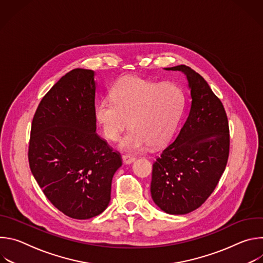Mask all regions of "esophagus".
<instances>
[{
	"label": "esophagus",
	"instance_id": "1",
	"mask_svg": "<svg viewBox=\"0 0 263 263\" xmlns=\"http://www.w3.org/2000/svg\"><path fill=\"white\" fill-rule=\"evenodd\" d=\"M136 160V158L134 156H131V155H124L123 156V162L125 164H131L133 163L134 161Z\"/></svg>",
	"mask_w": 263,
	"mask_h": 263
}]
</instances>
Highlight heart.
<instances>
[{
	"label": "heart",
	"instance_id": "obj_1",
	"mask_svg": "<svg viewBox=\"0 0 263 263\" xmlns=\"http://www.w3.org/2000/svg\"><path fill=\"white\" fill-rule=\"evenodd\" d=\"M110 97L99 101L95 119L104 136L116 141L129 120V132L119 148L132 152L146 143L160 146L175 132L184 111L185 97L174 83H159L137 76L120 79L110 90Z\"/></svg>",
	"mask_w": 263,
	"mask_h": 263
}]
</instances>
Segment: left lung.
Segmentation results:
<instances>
[{"mask_svg":"<svg viewBox=\"0 0 263 263\" xmlns=\"http://www.w3.org/2000/svg\"><path fill=\"white\" fill-rule=\"evenodd\" d=\"M183 72L191 90L189 116L174 142L153 164L151 195L168 214H186L212 194L228 161L226 111L205 79L186 65L165 67Z\"/></svg>","mask_w":263,"mask_h":263,"instance_id":"1","label":"left lung"}]
</instances>
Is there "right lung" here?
<instances>
[{"mask_svg": "<svg viewBox=\"0 0 263 263\" xmlns=\"http://www.w3.org/2000/svg\"><path fill=\"white\" fill-rule=\"evenodd\" d=\"M91 69L74 68L48 91L32 121L29 164L48 200L65 215L87 219L110 202L121 155L97 133V82Z\"/></svg>", "mask_w": 263, "mask_h": 263, "instance_id": "right-lung-1", "label": "right lung"}]
</instances>
